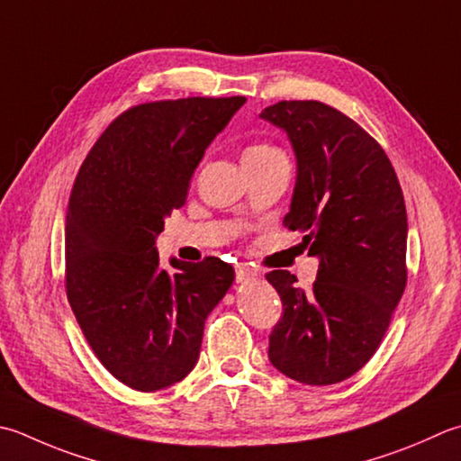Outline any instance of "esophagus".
<instances>
[{
	"label": "esophagus",
	"mask_w": 461,
	"mask_h": 461,
	"mask_svg": "<svg viewBox=\"0 0 461 461\" xmlns=\"http://www.w3.org/2000/svg\"><path fill=\"white\" fill-rule=\"evenodd\" d=\"M256 276H258L256 269H254V267H249L248 264H240V266H236V279H238V282H241V284L251 282V279H256Z\"/></svg>",
	"instance_id": "34e87169"
}]
</instances>
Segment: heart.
<instances>
[{
  "instance_id": "obj_1",
  "label": "heart",
  "mask_w": 461,
  "mask_h": 461,
  "mask_svg": "<svg viewBox=\"0 0 461 461\" xmlns=\"http://www.w3.org/2000/svg\"><path fill=\"white\" fill-rule=\"evenodd\" d=\"M269 156H284L282 149L272 146V143H256V146L243 151V158H269Z\"/></svg>"
}]
</instances>
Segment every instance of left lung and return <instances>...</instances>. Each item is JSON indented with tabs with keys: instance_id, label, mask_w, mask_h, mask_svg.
Masks as SVG:
<instances>
[{
	"instance_id": "obj_1",
	"label": "left lung",
	"mask_w": 461,
	"mask_h": 461,
	"mask_svg": "<svg viewBox=\"0 0 461 461\" xmlns=\"http://www.w3.org/2000/svg\"><path fill=\"white\" fill-rule=\"evenodd\" d=\"M261 117L282 128L297 158L284 225L320 258L310 290L285 269L266 274L284 313L269 333V362L308 385L344 382L380 348L408 282V213L390 158L336 107L292 99Z\"/></svg>"
}]
</instances>
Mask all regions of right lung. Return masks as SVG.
<instances>
[{
  "mask_svg": "<svg viewBox=\"0 0 461 461\" xmlns=\"http://www.w3.org/2000/svg\"><path fill=\"white\" fill-rule=\"evenodd\" d=\"M246 104L161 99L130 107L79 167L66 220V294L81 331L115 380L138 392L182 382L203 323L233 282L220 258L159 264L156 238L185 203L205 148Z\"/></svg>",
  "mask_w": 461,
  "mask_h": 461,
  "instance_id": "1",
  "label": "right lung"
}]
</instances>
